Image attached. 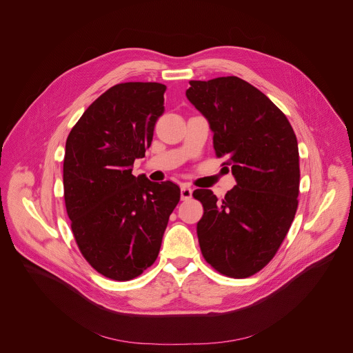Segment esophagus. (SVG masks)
Masks as SVG:
<instances>
[{"label": "esophagus", "mask_w": 353, "mask_h": 353, "mask_svg": "<svg viewBox=\"0 0 353 353\" xmlns=\"http://www.w3.org/2000/svg\"><path fill=\"white\" fill-rule=\"evenodd\" d=\"M192 195V188L188 185V184H183L181 185V199L185 201V199H190Z\"/></svg>", "instance_id": "obj_1"}]
</instances>
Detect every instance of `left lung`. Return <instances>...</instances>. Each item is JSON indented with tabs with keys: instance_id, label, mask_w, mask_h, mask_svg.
Instances as JSON below:
<instances>
[{
	"instance_id": "obj_1",
	"label": "left lung",
	"mask_w": 353,
	"mask_h": 353,
	"mask_svg": "<svg viewBox=\"0 0 353 353\" xmlns=\"http://www.w3.org/2000/svg\"><path fill=\"white\" fill-rule=\"evenodd\" d=\"M185 96L214 132V149L232 168L233 190L222 201L192 192L204 215L196 234L205 261L230 278H247L276 254L297 210L300 169L294 131L257 88L237 77L190 81Z\"/></svg>"
}]
</instances>
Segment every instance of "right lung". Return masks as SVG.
Instances as JSON below:
<instances>
[{
	"mask_svg": "<svg viewBox=\"0 0 353 353\" xmlns=\"http://www.w3.org/2000/svg\"><path fill=\"white\" fill-rule=\"evenodd\" d=\"M165 90L158 82L112 86L65 142L64 199L75 241L92 268L113 281L134 279L155 263L180 201L177 184L132 174L165 112Z\"/></svg>",
	"mask_w": 353,
	"mask_h": 353,
	"instance_id": "obj_1",
	"label": "right lung"
}]
</instances>
